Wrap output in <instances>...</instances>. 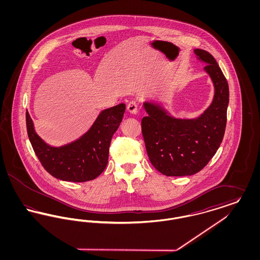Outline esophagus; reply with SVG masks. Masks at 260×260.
Instances as JSON below:
<instances>
[{
    "label": "esophagus",
    "mask_w": 260,
    "mask_h": 260,
    "mask_svg": "<svg viewBox=\"0 0 260 260\" xmlns=\"http://www.w3.org/2000/svg\"><path fill=\"white\" fill-rule=\"evenodd\" d=\"M137 108H138V104L135 100H132L131 102H128L126 109L131 114H136L137 113Z\"/></svg>",
    "instance_id": "34e87169"
}]
</instances>
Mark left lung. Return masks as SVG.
I'll return each instance as SVG.
<instances>
[{
  "label": "left lung",
  "mask_w": 260,
  "mask_h": 260,
  "mask_svg": "<svg viewBox=\"0 0 260 260\" xmlns=\"http://www.w3.org/2000/svg\"><path fill=\"white\" fill-rule=\"evenodd\" d=\"M197 59L207 64L214 95L210 106L197 118H175L159 103L145 101L148 114L141 121L149 160L167 176L199 173L214 156L226 127L229 87L214 57L204 50H194Z\"/></svg>",
  "instance_id": "left-lung-1"
}]
</instances>
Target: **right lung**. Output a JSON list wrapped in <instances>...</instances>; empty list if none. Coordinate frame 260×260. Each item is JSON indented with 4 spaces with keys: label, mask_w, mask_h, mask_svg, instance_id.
Returning <instances> with one entry per match:
<instances>
[{
    "label": "right lung",
    "mask_w": 260,
    "mask_h": 260,
    "mask_svg": "<svg viewBox=\"0 0 260 260\" xmlns=\"http://www.w3.org/2000/svg\"><path fill=\"white\" fill-rule=\"evenodd\" d=\"M124 110V103L102 110L85 135L59 147L50 146L38 136L27 111V134L39 161L53 177L71 182L89 181L107 166L112 136L123 120Z\"/></svg>",
    "instance_id": "1"
}]
</instances>
